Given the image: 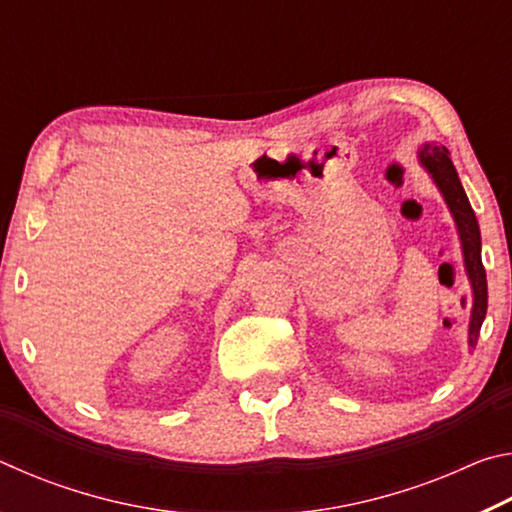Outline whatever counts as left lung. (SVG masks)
Returning a JSON list of instances; mask_svg holds the SVG:
<instances>
[{
  "label": "left lung",
  "instance_id": "left-lung-1",
  "mask_svg": "<svg viewBox=\"0 0 512 512\" xmlns=\"http://www.w3.org/2000/svg\"><path fill=\"white\" fill-rule=\"evenodd\" d=\"M420 160L424 167L429 169L433 180H436L440 192H443L449 210H452L454 221L458 225V235H461V241H463L465 268L474 289V307H472V320H470V345L474 348L476 339H479L483 318H485V309H488V282H485V268L481 262L479 223H476L472 205L467 201L463 185L461 180H458V173L445 146L427 144L420 151Z\"/></svg>",
  "mask_w": 512,
  "mask_h": 512
}]
</instances>
